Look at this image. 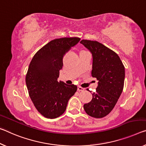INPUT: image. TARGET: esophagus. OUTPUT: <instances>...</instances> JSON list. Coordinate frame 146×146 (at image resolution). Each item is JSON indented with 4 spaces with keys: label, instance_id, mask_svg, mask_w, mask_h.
Returning <instances> with one entry per match:
<instances>
[{
    "label": "esophagus",
    "instance_id": "esophagus-1",
    "mask_svg": "<svg viewBox=\"0 0 146 146\" xmlns=\"http://www.w3.org/2000/svg\"><path fill=\"white\" fill-rule=\"evenodd\" d=\"M78 91H84V89L81 86H78Z\"/></svg>",
    "mask_w": 146,
    "mask_h": 146
}]
</instances>
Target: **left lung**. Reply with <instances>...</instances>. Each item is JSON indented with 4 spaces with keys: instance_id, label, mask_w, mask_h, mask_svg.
I'll return each mask as SVG.
<instances>
[{
    "instance_id": "8db88e82",
    "label": "left lung",
    "mask_w": 146,
    "mask_h": 146,
    "mask_svg": "<svg viewBox=\"0 0 146 146\" xmlns=\"http://www.w3.org/2000/svg\"><path fill=\"white\" fill-rule=\"evenodd\" d=\"M80 43L92 53L91 75L98 80L91 101L85 104L84 108L91 117L102 118L110 113L122 93L125 66L117 53L100 42L82 40Z\"/></svg>"
}]
</instances>
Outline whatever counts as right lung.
<instances>
[{"label": "right lung", "instance_id": "1", "mask_svg": "<svg viewBox=\"0 0 146 146\" xmlns=\"http://www.w3.org/2000/svg\"><path fill=\"white\" fill-rule=\"evenodd\" d=\"M80 40L78 37L51 40L36 53L30 62L25 78L29 95L36 109L45 117L61 115L77 91L75 85H66L57 79L63 66V56Z\"/></svg>", "mask_w": 146, "mask_h": 146}]
</instances>
